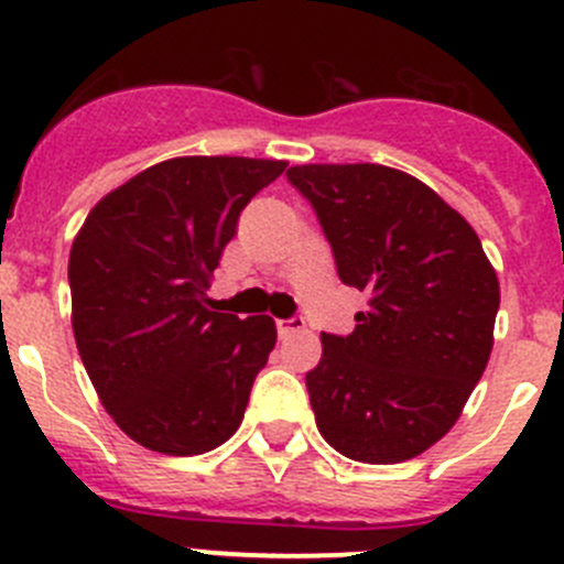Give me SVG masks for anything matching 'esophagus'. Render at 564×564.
Segmentation results:
<instances>
[{"label":"esophagus","mask_w":564,"mask_h":564,"mask_svg":"<svg viewBox=\"0 0 564 564\" xmlns=\"http://www.w3.org/2000/svg\"><path fill=\"white\" fill-rule=\"evenodd\" d=\"M275 327H278V336L286 338V336H292V333L303 330L305 322H303V316L294 314V316H289V319H278V322H275Z\"/></svg>","instance_id":"34e87169"}]
</instances>
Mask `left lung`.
I'll use <instances>...</instances> for the list:
<instances>
[{
	"mask_svg": "<svg viewBox=\"0 0 564 564\" xmlns=\"http://www.w3.org/2000/svg\"><path fill=\"white\" fill-rule=\"evenodd\" d=\"M369 294L347 336L322 333L305 375L322 438L358 463H404L444 438L494 349L499 278L474 228L427 184L382 165L286 171Z\"/></svg>",
	"mask_w": 564,
	"mask_h": 564,
	"instance_id": "left-lung-1",
	"label": "left lung"
}]
</instances>
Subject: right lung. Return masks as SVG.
<instances>
[{
  "label": "right lung",
  "mask_w": 564,
  "mask_h": 564,
  "mask_svg": "<svg viewBox=\"0 0 564 564\" xmlns=\"http://www.w3.org/2000/svg\"><path fill=\"white\" fill-rule=\"evenodd\" d=\"M286 162L182 156L87 215L68 261L74 336L115 424L162 455H204L242 424L275 322L212 311L206 289L239 215Z\"/></svg>",
  "instance_id": "add662e5"
}]
</instances>
